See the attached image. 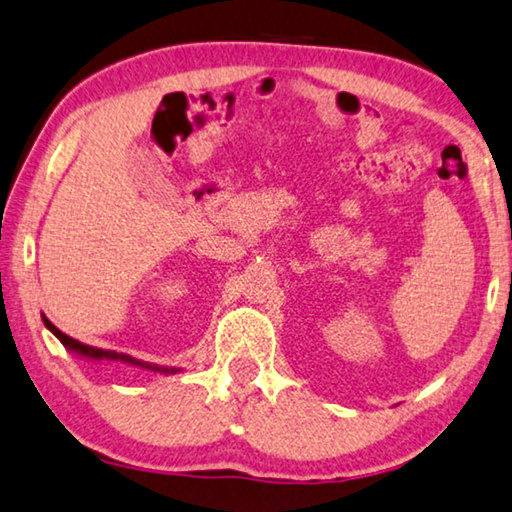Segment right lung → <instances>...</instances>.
Here are the masks:
<instances>
[{"mask_svg": "<svg viewBox=\"0 0 512 512\" xmlns=\"http://www.w3.org/2000/svg\"><path fill=\"white\" fill-rule=\"evenodd\" d=\"M43 322L49 331H52L58 340L63 342L65 349H70L72 354H77L81 358H90V360H108V363H127L133 367H142V370H149V372H158V374H177L181 372L179 367H161V365H152V363H142V360L131 358L127 354H117V351H104V349H95V347H88L83 345V342L70 338V335H65L63 331H58L56 326L47 320L43 315Z\"/></svg>", "mask_w": 512, "mask_h": 512, "instance_id": "1", "label": "right lung"}]
</instances>
